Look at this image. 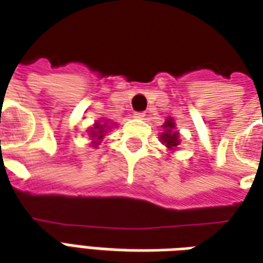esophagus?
<instances>
[{
    "instance_id": "34e87169",
    "label": "esophagus",
    "mask_w": 263,
    "mask_h": 263,
    "mask_svg": "<svg viewBox=\"0 0 263 263\" xmlns=\"http://www.w3.org/2000/svg\"><path fill=\"white\" fill-rule=\"evenodd\" d=\"M144 116H146L144 113H135V114H133V117H135V119H139V120H143V119H144Z\"/></svg>"
}]
</instances>
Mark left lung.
Listing matches in <instances>:
<instances>
[{"mask_svg":"<svg viewBox=\"0 0 263 263\" xmlns=\"http://www.w3.org/2000/svg\"><path fill=\"white\" fill-rule=\"evenodd\" d=\"M162 127L163 133L160 135V142L167 147L170 153H173L180 144V133L176 130V123L172 117H167Z\"/></svg>","mask_w":263,"mask_h":263,"instance_id":"left-lung-1","label":"left lung"}]
</instances>
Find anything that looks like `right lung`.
<instances>
[{
    "label": "right lung",
    "mask_w": 263,
    "mask_h": 263,
    "mask_svg": "<svg viewBox=\"0 0 263 263\" xmlns=\"http://www.w3.org/2000/svg\"><path fill=\"white\" fill-rule=\"evenodd\" d=\"M114 126V123L111 124H108V120L106 119H103L101 120H97L96 123L93 124V127H90L87 130V133H88V137H90V146L91 147H97L101 142H103V139H104V136L107 133L108 128H111Z\"/></svg>",
    "instance_id": "add662e5"
}]
</instances>
